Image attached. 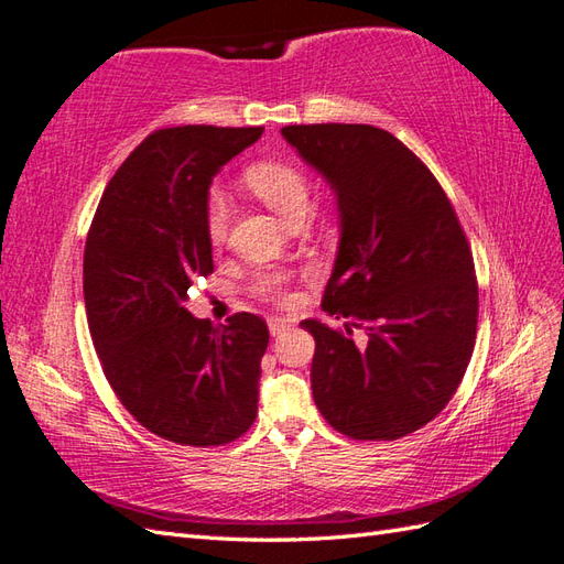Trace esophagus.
Segmentation results:
<instances>
[{
  "mask_svg": "<svg viewBox=\"0 0 564 564\" xmlns=\"http://www.w3.org/2000/svg\"><path fill=\"white\" fill-rule=\"evenodd\" d=\"M268 326H270V333L272 336H280L282 330H286L292 326V318H284V316H270L268 318Z\"/></svg>",
  "mask_w": 564,
  "mask_h": 564,
  "instance_id": "1",
  "label": "esophagus"
}]
</instances>
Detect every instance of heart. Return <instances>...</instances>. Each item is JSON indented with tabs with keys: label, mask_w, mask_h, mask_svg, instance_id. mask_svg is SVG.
<instances>
[{
	"label": "heart",
	"mask_w": 564,
	"mask_h": 564,
	"mask_svg": "<svg viewBox=\"0 0 564 564\" xmlns=\"http://www.w3.org/2000/svg\"><path fill=\"white\" fill-rule=\"evenodd\" d=\"M243 182L260 202H265L286 224L304 221L308 206H312V182H308V175L299 165L286 163V160H262V163L250 165L243 172ZM228 224H231V204H228L221 192L212 189L204 206V228L214 248L224 246ZM290 282V272L262 270L256 274L250 290L268 299V302H284L290 296V292H286Z\"/></svg>",
	"instance_id": "b5f03b06"
}]
</instances>
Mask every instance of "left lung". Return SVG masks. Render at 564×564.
I'll use <instances>...</instances> for the list:
<instances>
[{
  "label": "left lung",
  "mask_w": 564,
  "mask_h": 564,
  "mask_svg": "<svg viewBox=\"0 0 564 564\" xmlns=\"http://www.w3.org/2000/svg\"><path fill=\"white\" fill-rule=\"evenodd\" d=\"M282 135L330 182L340 209L321 306L350 324L302 321L316 340V406L352 441L404 438L447 406L473 358L479 294L467 236L433 172L389 131L308 123Z\"/></svg>",
  "instance_id": "obj_1"
}]
</instances>
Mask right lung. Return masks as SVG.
<instances>
[{
  "label": "right lung",
  "instance_id": "right-lung-1",
  "mask_svg": "<svg viewBox=\"0 0 564 564\" xmlns=\"http://www.w3.org/2000/svg\"><path fill=\"white\" fill-rule=\"evenodd\" d=\"M260 135L262 126L151 133L109 180L87 234L85 306L101 370L143 429L177 445H226L258 416L268 324L240 312L212 326L185 302L214 272L212 177Z\"/></svg>",
  "mask_w": 564,
  "mask_h": 564
}]
</instances>
